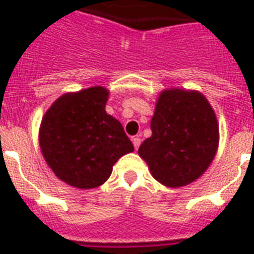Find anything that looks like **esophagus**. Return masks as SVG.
Wrapping results in <instances>:
<instances>
[{
	"instance_id": "esophagus-1",
	"label": "esophagus",
	"mask_w": 254,
	"mask_h": 254,
	"mask_svg": "<svg viewBox=\"0 0 254 254\" xmlns=\"http://www.w3.org/2000/svg\"><path fill=\"white\" fill-rule=\"evenodd\" d=\"M131 140H132L133 147H135V149H137V148H139V147H140V143H141L140 137H139V136H133L132 139H131Z\"/></svg>"
}]
</instances>
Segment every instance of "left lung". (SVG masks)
I'll return each instance as SVG.
<instances>
[{
    "instance_id": "1",
    "label": "left lung",
    "mask_w": 254,
    "mask_h": 254,
    "mask_svg": "<svg viewBox=\"0 0 254 254\" xmlns=\"http://www.w3.org/2000/svg\"><path fill=\"white\" fill-rule=\"evenodd\" d=\"M152 136L139 147L159 183L176 188L201 176L219 144L217 119L198 92L166 90L160 94L151 121Z\"/></svg>"
}]
</instances>
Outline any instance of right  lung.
<instances>
[{"mask_svg":"<svg viewBox=\"0 0 254 254\" xmlns=\"http://www.w3.org/2000/svg\"><path fill=\"white\" fill-rule=\"evenodd\" d=\"M107 98L100 86L66 94L41 123L45 160L57 178L80 190L102 186L118 159L133 151L121 122L106 113Z\"/></svg>","mask_w":254,"mask_h":254,"instance_id":"1","label":"right lung"}]
</instances>
